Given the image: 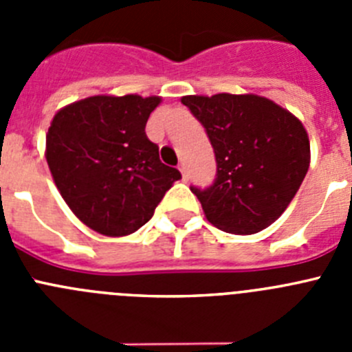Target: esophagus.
Wrapping results in <instances>:
<instances>
[{"mask_svg": "<svg viewBox=\"0 0 352 352\" xmlns=\"http://www.w3.org/2000/svg\"><path fill=\"white\" fill-rule=\"evenodd\" d=\"M179 173H182L183 179H186V178H188V173H186V167H185V164H182V166H179Z\"/></svg>", "mask_w": 352, "mask_h": 352, "instance_id": "34e87169", "label": "esophagus"}]
</instances>
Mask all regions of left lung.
<instances>
[{
  "mask_svg": "<svg viewBox=\"0 0 352 352\" xmlns=\"http://www.w3.org/2000/svg\"><path fill=\"white\" fill-rule=\"evenodd\" d=\"M182 104L203 123L217 158L213 185L190 188L208 222L231 234H256L272 226L309 170L303 123L254 93L186 95Z\"/></svg>",
  "mask_w": 352,
  "mask_h": 352,
  "instance_id": "1",
  "label": "left lung"
}]
</instances>
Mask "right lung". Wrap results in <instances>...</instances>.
Returning a JSON list of instances; mask_svg holds the SVG:
<instances>
[{
    "label": "right lung",
    "mask_w": 352,
    "mask_h": 352,
    "mask_svg": "<svg viewBox=\"0 0 352 352\" xmlns=\"http://www.w3.org/2000/svg\"><path fill=\"white\" fill-rule=\"evenodd\" d=\"M162 96L95 95L54 114L45 158L58 190L77 219L111 238L141 229L182 178L164 166L146 138Z\"/></svg>",
    "instance_id": "right-lung-1"
}]
</instances>
